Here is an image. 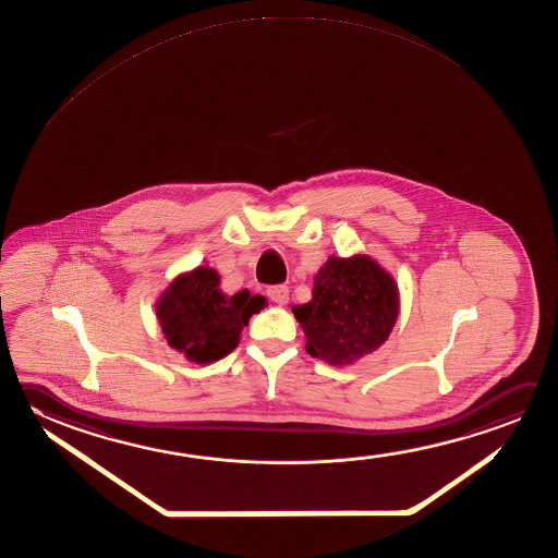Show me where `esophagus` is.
<instances>
[{
    "label": "esophagus",
    "instance_id": "esophagus-1",
    "mask_svg": "<svg viewBox=\"0 0 558 558\" xmlns=\"http://www.w3.org/2000/svg\"><path fill=\"white\" fill-rule=\"evenodd\" d=\"M267 296L277 304L289 303V289L284 284H271L267 287Z\"/></svg>",
    "mask_w": 558,
    "mask_h": 558
}]
</instances>
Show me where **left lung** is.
I'll return each instance as SVG.
<instances>
[{
	"instance_id": "left-lung-1",
	"label": "left lung",
	"mask_w": 558,
	"mask_h": 558,
	"mask_svg": "<svg viewBox=\"0 0 558 558\" xmlns=\"http://www.w3.org/2000/svg\"><path fill=\"white\" fill-rule=\"evenodd\" d=\"M399 313L391 275L365 255L330 257L315 277L313 301L293 306L306 352L330 365L354 364L389 338Z\"/></svg>"
}]
</instances>
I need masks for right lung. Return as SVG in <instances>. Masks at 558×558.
Returning a JSON list of instances; mask_svg holds the SVG:
<instances>
[{
  "instance_id": "1",
  "label": "right lung",
  "mask_w": 558,
  "mask_h": 558,
  "mask_svg": "<svg viewBox=\"0 0 558 558\" xmlns=\"http://www.w3.org/2000/svg\"><path fill=\"white\" fill-rule=\"evenodd\" d=\"M220 277L196 267L172 281L157 303V318L167 342L196 364H210L240 344L250 316L259 313L265 299L247 289L233 296L218 289Z\"/></svg>"
}]
</instances>
